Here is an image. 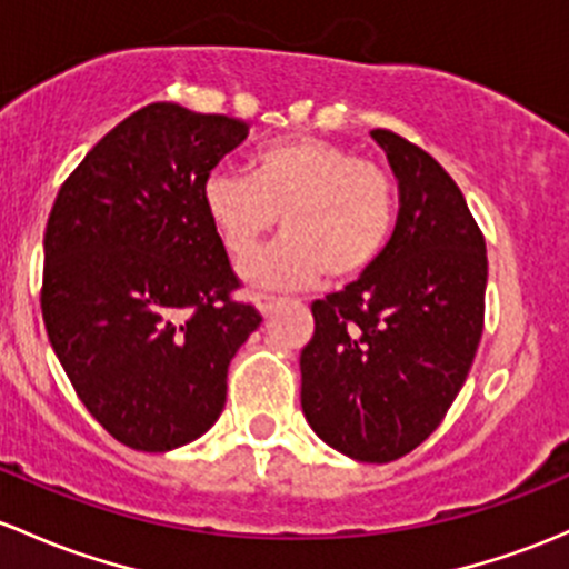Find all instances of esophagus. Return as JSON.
I'll list each match as a JSON object with an SVG mask.
<instances>
[{
    "instance_id": "1",
    "label": "esophagus",
    "mask_w": 569,
    "mask_h": 569,
    "mask_svg": "<svg viewBox=\"0 0 569 569\" xmlns=\"http://www.w3.org/2000/svg\"><path fill=\"white\" fill-rule=\"evenodd\" d=\"M250 300H253V305H256V308H259L261 316H267L269 310H272L274 305H278V300H274V297H267V295H253V297H250Z\"/></svg>"
}]
</instances>
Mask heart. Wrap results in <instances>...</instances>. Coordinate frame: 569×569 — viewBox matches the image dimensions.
I'll list each match as a JSON object with an SVG mask.
<instances>
[{
	"label": "heart",
	"instance_id": "heart-1",
	"mask_svg": "<svg viewBox=\"0 0 569 569\" xmlns=\"http://www.w3.org/2000/svg\"><path fill=\"white\" fill-rule=\"evenodd\" d=\"M201 204L234 261L248 259L280 218L283 239L242 267L261 289H305L321 274L327 283L360 278L381 259L398 220L390 171L316 136L269 143L250 160V177L209 171Z\"/></svg>",
	"mask_w": 569,
	"mask_h": 569
}]
</instances>
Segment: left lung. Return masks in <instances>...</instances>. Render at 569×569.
<instances>
[{"mask_svg": "<svg viewBox=\"0 0 569 569\" xmlns=\"http://www.w3.org/2000/svg\"><path fill=\"white\" fill-rule=\"evenodd\" d=\"M370 136L398 179V220L368 272L310 305L316 330L300 355V398L332 450L390 463L439 428L469 376L488 259L452 177L390 130Z\"/></svg>", "mask_w": 569, "mask_h": 569, "instance_id": "8db88e82", "label": "left lung"}]
</instances>
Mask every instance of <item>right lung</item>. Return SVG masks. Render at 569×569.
Here are the masks:
<instances>
[{
    "mask_svg": "<svg viewBox=\"0 0 569 569\" xmlns=\"http://www.w3.org/2000/svg\"><path fill=\"white\" fill-rule=\"evenodd\" d=\"M248 124L177 103L130 113L59 188L46 226L43 321L89 415L141 452L218 422L229 362L261 325L201 204Z\"/></svg>",
    "mask_w": 569,
    "mask_h": 569,
    "instance_id": "right-lung-1",
    "label": "right lung"
}]
</instances>
